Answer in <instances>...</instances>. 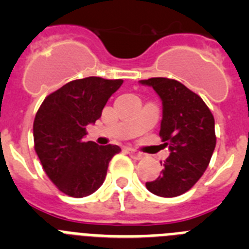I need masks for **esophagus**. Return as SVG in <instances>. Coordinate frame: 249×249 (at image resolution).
Here are the masks:
<instances>
[{
  "instance_id": "obj_1",
  "label": "esophagus",
  "mask_w": 249,
  "mask_h": 249,
  "mask_svg": "<svg viewBox=\"0 0 249 249\" xmlns=\"http://www.w3.org/2000/svg\"><path fill=\"white\" fill-rule=\"evenodd\" d=\"M126 152L132 158H135V160H141V158L143 157V155H142L141 152L136 151V149L131 148V147H126Z\"/></svg>"
}]
</instances>
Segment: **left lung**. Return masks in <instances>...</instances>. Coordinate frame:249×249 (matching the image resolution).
<instances>
[{"label":"left lung","mask_w":249,"mask_h":249,"mask_svg":"<svg viewBox=\"0 0 249 249\" xmlns=\"http://www.w3.org/2000/svg\"><path fill=\"white\" fill-rule=\"evenodd\" d=\"M140 82L153 87L162 100L160 137L171 151L160 175L146 187L160 197H177L190 191L210 164L215 147L214 117L198 94L178 81L153 77Z\"/></svg>","instance_id":"1"}]
</instances>
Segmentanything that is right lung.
<instances>
[{
	"label": "right lung",
	"instance_id": "obj_1",
	"mask_svg": "<svg viewBox=\"0 0 249 249\" xmlns=\"http://www.w3.org/2000/svg\"><path fill=\"white\" fill-rule=\"evenodd\" d=\"M122 80L86 77L66 83L48 94L34 121L35 151L54 186L81 198L97 191L105 181L109 160L121 148L85 142L86 126L102 114L108 98Z\"/></svg>",
	"mask_w": 249,
	"mask_h": 249
}]
</instances>
